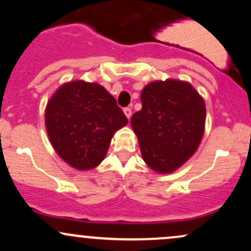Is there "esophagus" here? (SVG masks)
Wrapping results in <instances>:
<instances>
[{"label": "esophagus", "instance_id": "esophagus-1", "mask_svg": "<svg viewBox=\"0 0 251 251\" xmlns=\"http://www.w3.org/2000/svg\"><path fill=\"white\" fill-rule=\"evenodd\" d=\"M124 113H125L126 118H127V119L129 120V118H131V116H132V109L129 108V107H126V108H124Z\"/></svg>", "mask_w": 251, "mask_h": 251}]
</instances>
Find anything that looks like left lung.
Masks as SVG:
<instances>
[{
    "label": "left lung",
    "mask_w": 251,
    "mask_h": 251,
    "mask_svg": "<svg viewBox=\"0 0 251 251\" xmlns=\"http://www.w3.org/2000/svg\"><path fill=\"white\" fill-rule=\"evenodd\" d=\"M140 111L131 118L144 162L158 174H171L197 151L205 127V102L194 86L168 79L142 91Z\"/></svg>",
    "instance_id": "8db88e82"
}]
</instances>
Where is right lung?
<instances>
[{
  "mask_svg": "<svg viewBox=\"0 0 251 251\" xmlns=\"http://www.w3.org/2000/svg\"><path fill=\"white\" fill-rule=\"evenodd\" d=\"M45 123L60 158L87 171L102 162L112 137L127 118L101 85L74 80L60 86L48 100Z\"/></svg>",
  "mask_w": 251,
  "mask_h": 251,
  "instance_id": "add662e5",
  "label": "right lung"
}]
</instances>
